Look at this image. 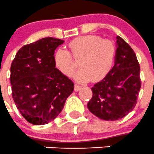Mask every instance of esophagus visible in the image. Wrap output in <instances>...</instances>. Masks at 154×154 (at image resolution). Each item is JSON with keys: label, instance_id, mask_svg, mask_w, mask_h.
<instances>
[{"label": "esophagus", "instance_id": "34e87169", "mask_svg": "<svg viewBox=\"0 0 154 154\" xmlns=\"http://www.w3.org/2000/svg\"><path fill=\"white\" fill-rule=\"evenodd\" d=\"M81 88H82L81 86H79V85H77V84L74 85V91H75V92H77V91L80 90V89H81Z\"/></svg>", "mask_w": 154, "mask_h": 154}]
</instances>
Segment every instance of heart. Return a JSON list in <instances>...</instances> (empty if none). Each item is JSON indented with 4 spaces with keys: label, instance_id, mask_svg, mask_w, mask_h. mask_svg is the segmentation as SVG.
Here are the masks:
<instances>
[{
    "label": "heart",
    "instance_id": "1",
    "mask_svg": "<svg viewBox=\"0 0 154 154\" xmlns=\"http://www.w3.org/2000/svg\"><path fill=\"white\" fill-rule=\"evenodd\" d=\"M70 53L65 49H59L53 56L55 66L66 76H71L75 70L71 56L79 59L81 69L74 75L79 82L100 81L111 70L116 56L113 43L102 40L96 35L78 37L68 44Z\"/></svg>",
    "mask_w": 154,
    "mask_h": 154
}]
</instances>
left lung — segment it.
Returning a JSON list of instances; mask_svg holds the SVG:
<instances>
[{"label":"left lung","instance_id":"obj_1","mask_svg":"<svg viewBox=\"0 0 154 154\" xmlns=\"http://www.w3.org/2000/svg\"><path fill=\"white\" fill-rule=\"evenodd\" d=\"M91 89L88 109L101 120H119L134 109L141 89L140 66L135 52L122 37H117L113 67Z\"/></svg>","mask_w":154,"mask_h":154}]
</instances>
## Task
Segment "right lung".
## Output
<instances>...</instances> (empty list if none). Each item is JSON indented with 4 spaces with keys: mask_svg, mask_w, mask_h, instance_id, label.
<instances>
[{
    "mask_svg": "<svg viewBox=\"0 0 154 154\" xmlns=\"http://www.w3.org/2000/svg\"><path fill=\"white\" fill-rule=\"evenodd\" d=\"M64 41L45 37L25 45L10 68L13 101L22 117L34 125H44L61 113L74 84L55 66V50Z\"/></svg>",
    "mask_w": 154,
    "mask_h": 154,
    "instance_id": "obj_1",
    "label": "right lung"
}]
</instances>
